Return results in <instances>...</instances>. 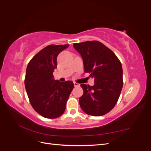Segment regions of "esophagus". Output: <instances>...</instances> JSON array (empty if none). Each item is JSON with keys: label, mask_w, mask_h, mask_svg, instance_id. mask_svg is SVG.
Instances as JSON below:
<instances>
[{"label": "esophagus", "mask_w": 151, "mask_h": 151, "mask_svg": "<svg viewBox=\"0 0 151 151\" xmlns=\"http://www.w3.org/2000/svg\"><path fill=\"white\" fill-rule=\"evenodd\" d=\"M74 87H79L80 86V85L78 83H74Z\"/></svg>", "instance_id": "obj_1"}]
</instances>
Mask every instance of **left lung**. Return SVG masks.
I'll return each instance as SVG.
<instances>
[{"instance_id":"obj_1","label":"left lung","mask_w":151,"mask_h":151,"mask_svg":"<svg viewBox=\"0 0 151 151\" xmlns=\"http://www.w3.org/2000/svg\"><path fill=\"white\" fill-rule=\"evenodd\" d=\"M73 47L83 58L84 72L94 79L93 86L81 84L84 91L79 98L81 108L89 115H104L114 108L120 97L122 63L110 49L98 41L74 43Z\"/></svg>"}]
</instances>
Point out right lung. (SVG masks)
Wrapping results in <instances>:
<instances>
[{"mask_svg": "<svg viewBox=\"0 0 151 151\" xmlns=\"http://www.w3.org/2000/svg\"><path fill=\"white\" fill-rule=\"evenodd\" d=\"M68 45H50L31 59L27 66L24 81L29 101L35 110L47 118H55L64 112L69 95L74 88L70 81L55 80L58 55Z\"/></svg>", "mask_w": 151, "mask_h": 151, "instance_id": "add662e5", "label": "right lung"}]
</instances>
